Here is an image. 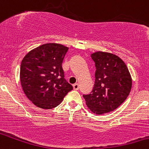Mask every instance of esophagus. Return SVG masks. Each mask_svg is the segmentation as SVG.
I'll return each mask as SVG.
<instances>
[{
  "mask_svg": "<svg viewBox=\"0 0 149 149\" xmlns=\"http://www.w3.org/2000/svg\"><path fill=\"white\" fill-rule=\"evenodd\" d=\"M73 89H75V90H78V89H79V84H73Z\"/></svg>",
  "mask_w": 149,
  "mask_h": 149,
  "instance_id": "esophagus-1",
  "label": "esophagus"
}]
</instances>
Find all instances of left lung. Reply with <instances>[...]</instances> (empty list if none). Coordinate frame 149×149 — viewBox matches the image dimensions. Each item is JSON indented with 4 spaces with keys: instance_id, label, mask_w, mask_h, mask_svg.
Returning <instances> with one entry per match:
<instances>
[{
    "instance_id": "8db88e82",
    "label": "left lung",
    "mask_w": 149,
    "mask_h": 149,
    "mask_svg": "<svg viewBox=\"0 0 149 149\" xmlns=\"http://www.w3.org/2000/svg\"><path fill=\"white\" fill-rule=\"evenodd\" d=\"M95 63L92 91L84 95L86 104L97 115L109 113L125 102L132 88V78L125 62L113 54L96 52L91 54Z\"/></svg>"
}]
</instances>
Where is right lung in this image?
Listing matches in <instances>:
<instances>
[{
	"label": "right lung",
	"mask_w": 149,
	"mask_h": 149,
	"mask_svg": "<svg viewBox=\"0 0 149 149\" xmlns=\"http://www.w3.org/2000/svg\"><path fill=\"white\" fill-rule=\"evenodd\" d=\"M68 47L45 44L29 52L22 60L20 82L27 97L38 108L52 109L73 89L64 78L62 63Z\"/></svg>",
	"instance_id": "right-lung-1"
}]
</instances>
